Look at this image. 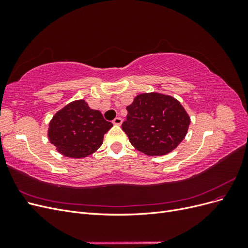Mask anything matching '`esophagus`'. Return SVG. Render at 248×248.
Here are the masks:
<instances>
[{"label":"esophagus","instance_id":"obj_1","mask_svg":"<svg viewBox=\"0 0 248 248\" xmlns=\"http://www.w3.org/2000/svg\"><path fill=\"white\" fill-rule=\"evenodd\" d=\"M112 124H115V125H121V124H122V119L120 118V117L115 118L114 120H112Z\"/></svg>","mask_w":248,"mask_h":248}]
</instances>
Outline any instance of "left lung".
Masks as SVG:
<instances>
[{
    "label": "left lung",
    "instance_id": "obj_1",
    "mask_svg": "<svg viewBox=\"0 0 248 248\" xmlns=\"http://www.w3.org/2000/svg\"><path fill=\"white\" fill-rule=\"evenodd\" d=\"M122 129L131 145L147 155H166L178 147L190 118L177 99L159 93H142L126 108Z\"/></svg>",
    "mask_w": 248,
    "mask_h": 248
}]
</instances>
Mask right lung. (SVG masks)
Masks as SVG:
<instances>
[{
    "label": "right lung",
    "instance_id": "obj_1",
    "mask_svg": "<svg viewBox=\"0 0 248 248\" xmlns=\"http://www.w3.org/2000/svg\"><path fill=\"white\" fill-rule=\"evenodd\" d=\"M111 126L99 110L90 108L85 100H76L52 117L48 139L62 155L84 158L102 145Z\"/></svg>",
    "mask_w": 248,
    "mask_h": 248
}]
</instances>
